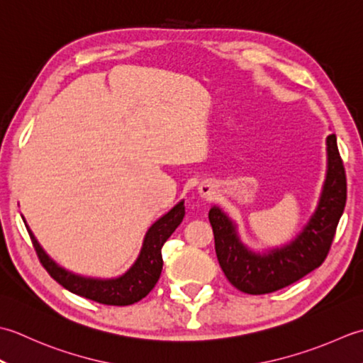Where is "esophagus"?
<instances>
[{"label":"esophagus","instance_id":"obj_1","mask_svg":"<svg viewBox=\"0 0 363 363\" xmlns=\"http://www.w3.org/2000/svg\"><path fill=\"white\" fill-rule=\"evenodd\" d=\"M197 189H199V194H201V197L203 199H211L214 194V186L208 182H203L199 184Z\"/></svg>","mask_w":363,"mask_h":363}]
</instances>
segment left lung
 I'll return each mask as SVG.
<instances>
[{"label": "left lung", "mask_w": 363, "mask_h": 363, "mask_svg": "<svg viewBox=\"0 0 363 363\" xmlns=\"http://www.w3.org/2000/svg\"><path fill=\"white\" fill-rule=\"evenodd\" d=\"M328 169L321 196L299 235L280 247L255 252L240 238L238 227L214 205L208 219L220 268L235 288L247 294H266L294 284L320 266L328 257L346 203V175L337 138H326Z\"/></svg>", "instance_id": "8db88e82"}]
</instances>
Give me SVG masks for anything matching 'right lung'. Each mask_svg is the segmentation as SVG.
Instances as JSON below:
<instances>
[{"instance_id":"right-lung-1","label":"right lung","mask_w":363,"mask_h":363,"mask_svg":"<svg viewBox=\"0 0 363 363\" xmlns=\"http://www.w3.org/2000/svg\"><path fill=\"white\" fill-rule=\"evenodd\" d=\"M23 218V216H21ZM184 218V201H180L174 208L155 220L144 236L143 247L138 258L130 266V269L123 272L119 277L111 279H97L86 277L72 272L69 269L59 266L45 250L42 249L39 241L35 240L34 233L29 230L25 220L28 233L31 236L33 246L37 252V257L48 274L53 277L59 285L65 290L75 293L83 298L92 299L95 302L106 306H130L145 298L157 285L162 269V257L161 247L167 241L175 228L180 225Z\"/></svg>"}]
</instances>
